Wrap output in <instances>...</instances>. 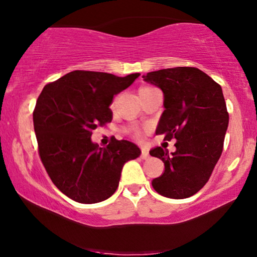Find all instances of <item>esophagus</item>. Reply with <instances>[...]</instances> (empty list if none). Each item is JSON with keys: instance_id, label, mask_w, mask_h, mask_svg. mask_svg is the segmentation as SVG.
Returning <instances> with one entry per match:
<instances>
[{"instance_id": "1", "label": "esophagus", "mask_w": 257, "mask_h": 257, "mask_svg": "<svg viewBox=\"0 0 257 257\" xmlns=\"http://www.w3.org/2000/svg\"><path fill=\"white\" fill-rule=\"evenodd\" d=\"M149 157H150L149 151H147V150H145V149L141 150V158H143V159H149Z\"/></svg>"}]
</instances>
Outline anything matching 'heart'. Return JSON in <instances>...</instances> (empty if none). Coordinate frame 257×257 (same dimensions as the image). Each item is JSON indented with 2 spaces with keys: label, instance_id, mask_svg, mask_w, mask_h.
Masks as SVG:
<instances>
[{
  "label": "heart",
  "instance_id": "1",
  "mask_svg": "<svg viewBox=\"0 0 257 257\" xmlns=\"http://www.w3.org/2000/svg\"><path fill=\"white\" fill-rule=\"evenodd\" d=\"M146 88H150V87H141L140 89H139V91L143 90V89H146ZM137 137H140V133H137Z\"/></svg>",
  "mask_w": 257,
  "mask_h": 257
}]
</instances>
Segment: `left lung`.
Here are the masks:
<instances>
[{"label": "left lung", "instance_id": "left-lung-1", "mask_svg": "<svg viewBox=\"0 0 257 257\" xmlns=\"http://www.w3.org/2000/svg\"><path fill=\"white\" fill-rule=\"evenodd\" d=\"M164 94V110L156 134L176 139V151H150L162 159L164 173L152 180L156 192L184 199L196 194L210 179L223 150L228 112L221 85L197 67H173L144 76Z\"/></svg>", "mask_w": 257, "mask_h": 257}]
</instances>
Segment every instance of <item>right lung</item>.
I'll use <instances>...</instances> for the list:
<instances>
[{"label": "right lung", "mask_w": 257, "mask_h": 257, "mask_svg": "<svg viewBox=\"0 0 257 257\" xmlns=\"http://www.w3.org/2000/svg\"><path fill=\"white\" fill-rule=\"evenodd\" d=\"M139 76L76 70L41 91L34 110L38 155L53 184L75 202L107 199L118 187L125 162L140 156L131 141L113 137L99 147L90 140L94 129L112 120L113 96Z\"/></svg>", "instance_id": "1"}]
</instances>
